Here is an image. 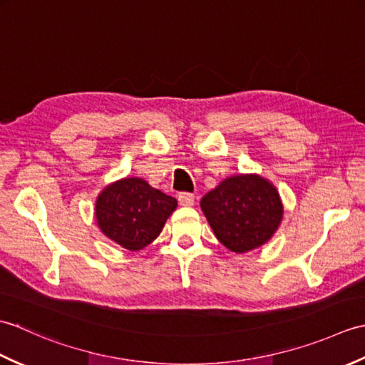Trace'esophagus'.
I'll list each match as a JSON object with an SVG mask.
<instances>
[{
    "mask_svg": "<svg viewBox=\"0 0 365 365\" xmlns=\"http://www.w3.org/2000/svg\"><path fill=\"white\" fill-rule=\"evenodd\" d=\"M178 204L183 207L192 205L195 204V195H191V192H180V195H178Z\"/></svg>",
    "mask_w": 365,
    "mask_h": 365,
    "instance_id": "esophagus-1",
    "label": "esophagus"
}]
</instances>
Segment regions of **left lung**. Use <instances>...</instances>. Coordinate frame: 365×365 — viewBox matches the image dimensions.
I'll return each mask as SVG.
<instances>
[{"mask_svg":"<svg viewBox=\"0 0 365 365\" xmlns=\"http://www.w3.org/2000/svg\"><path fill=\"white\" fill-rule=\"evenodd\" d=\"M200 208L216 238L237 254L268 243L284 218L276 187L259 174L224 178L202 197Z\"/></svg>","mask_w":365,"mask_h":365,"instance_id":"obj_1","label":"left lung"}]
</instances>
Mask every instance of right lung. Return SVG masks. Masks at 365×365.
<instances>
[{
  "mask_svg": "<svg viewBox=\"0 0 365 365\" xmlns=\"http://www.w3.org/2000/svg\"><path fill=\"white\" fill-rule=\"evenodd\" d=\"M177 208L173 196L141 177H125L100 191L96 220L102 234L127 251H141L157 238Z\"/></svg>",
  "mask_w": 365,
  "mask_h": 365,
  "instance_id": "right-lung-1",
  "label": "right lung"
}]
</instances>
